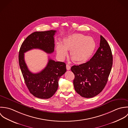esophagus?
I'll list each match as a JSON object with an SVG mask.
<instances>
[{"label":"esophagus","instance_id":"obj_1","mask_svg":"<svg viewBox=\"0 0 128 128\" xmlns=\"http://www.w3.org/2000/svg\"><path fill=\"white\" fill-rule=\"evenodd\" d=\"M66 69L67 70H70L71 69V67L69 64H67L66 65Z\"/></svg>","mask_w":128,"mask_h":128}]
</instances>
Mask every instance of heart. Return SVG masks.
<instances>
[{
    "instance_id": "heart-1",
    "label": "heart",
    "mask_w": 128,
    "mask_h": 128,
    "mask_svg": "<svg viewBox=\"0 0 128 128\" xmlns=\"http://www.w3.org/2000/svg\"><path fill=\"white\" fill-rule=\"evenodd\" d=\"M96 47L94 40L81 34H75L63 39V45L58 43L56 47L58 56L64 58L67 54V51H71L72 60L78 64L88 61L93 54Z\"/></svg>"
}]
</instances>
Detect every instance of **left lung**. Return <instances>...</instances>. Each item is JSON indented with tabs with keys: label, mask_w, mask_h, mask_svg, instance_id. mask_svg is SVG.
<instances>
[{
	"label": "left lung",
	"mask_w": 128,
	"mask_h": 128,
	"mask_svg": "<svg viewBox=\"0 0 128 128\" xmlns=\"http://www.w3.org/2000/svg\"><path fill=\"white\" fill-rule=\"evenodd\" d=\"M113 64L110 47L100 36V46L93 57L85 63L73 66L74 86L77 93L85 98H93L106 86Z\"/></svg>",
	"instance_id": "8db88e82"
}]
</instances>
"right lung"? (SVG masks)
Returning <instances> with one entry per match:
<instances>
[{
    "label": "right lung",
    "instance_id": "add662e5",
    "mask_svg": "<svg viewBox=\"0 0 128 128\" xmlns=\"http://www.w3.org/2000/svg\"><path fill=\"white\" fill-rule=\"evenodd\" d=\"M56 30L36 32L29 35L22 43L19 53V63L26 86L34 96L48 99L57 90L58 81L66 72L64 62L49 58L45 68L38 73L28 70L24 59V53L32 49H40L48 54L54 51V36Z\"/></svg>",
    "mask_w": 128,
    "mask_h": 128
}]
</instances>
